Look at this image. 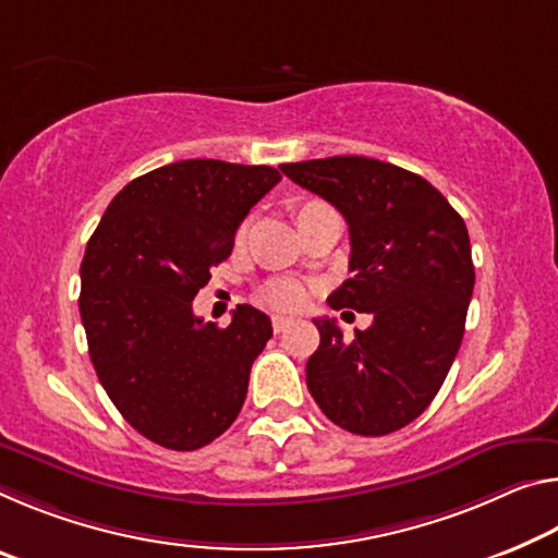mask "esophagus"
Instances as JSON below:
<instances>
[{"instance_id":"esophagus-1","label":"esophagus","mask_w":558,"mask_h":558,"mask_svg":"<svg viewBox=\"0 0 558 558\" xmlns=\"http://www.w3.org/2000/svg\"><path fill=\"white\" fill-rule=\"evenodd\" d=\"M290 325V317L286 315H272V332H282Z\"/></svg>"}]
</instances>
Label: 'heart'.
Here are the masks:
<instances>
[{
    "mask_svg": "<svg viewBox=\"0 0 558 558\" xmlns=\"http://www.w3.org/2000/svg\"><path fill=\"white\" fill-rule=\"evenodd\" d=\"M315 206H323V203L307 201V203H303V206H298L295 220L303 216L305 210H311ZM263 300L270 307H276V311H295V307L303 303V288H300L298 282H293V280H276V282H270L268 288H265Z\"/></svg>",
    "mask_w": 558,
    "mask_h": 558,
    "instance_id": "obj_1",
    "label": "heart"
}]
</instances>
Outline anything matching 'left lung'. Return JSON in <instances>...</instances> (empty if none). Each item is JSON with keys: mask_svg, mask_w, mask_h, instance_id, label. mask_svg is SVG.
<instances>
[{"mask_svg": "<svg viewBox=\"0 0 558 558\" xmlns=\"http://www.w3.org/2000/svg\"><path fill=\"white\" fill-rule=\"evenodd\" d=\"M280 171L348 220L352 276L327 303L373 315L352 340L315 317L320 348L307 360V390L338 427L390 435L427 410L462 344L474 290L464 220L422 175L377 158L330 156Z\"/></svg>", "mask_w": 558, "mask_h": 558, "instance_id": "8db88e82", "label": "left lung"}]
</instances>
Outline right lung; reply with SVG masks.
Listing matches in <instances>:
<instances>
[{
    "label": "right lung",
    "instance_id": "obj_1",
    "mask_svg": "<svg viewBox=\"0 0 558 558\" xmlns=\"http://www.w3.org/2000/svg\"><path fill=\"white\" fill-rule=\"evenodd\" d=\"M280 181L272 166L191 158L123 185L88 238L78 313L99 383L131 427L193 452L235 422L270 317L238 305L228 327L193 315L210 268Z\"/></svg>",
    "mask_w": 558,
    "mask_h": 558
}]
</instances>
